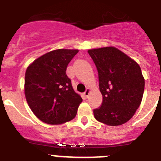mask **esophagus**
I'll return each mask as SVG.
<instances>
[{"label":"esophagus","instance_id":"obj_1","mask_svg":"<svg viewBox=\"0 0 161 161\" xmlns=\"http://www.w3.org/2000/svg\"><path fill=\"white\" fill-rule=\"evenodd\" d=\"M90 90L89 88H87L86 90V91L84 92V95H85V97H89V94H90Z\"/></svg>","mask_w":161,"mask_h":161}]
</instances>
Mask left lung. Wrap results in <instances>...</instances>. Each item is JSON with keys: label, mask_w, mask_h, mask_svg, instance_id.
Instances as JSON below:
<instances>
[{"label": "left lung", "mask_w": 161, "mask_h": 161, "mask_svg": "<svg viewBox=\"0 0 161 161\" xmlns=\"http://www.w3.org/2000/svg\"><path fill=\"white\" fill-rule=\"evenodd\" d=\"M98 72L103 100L95 119L108 126L122 125L135 115L142 99L145 79L139 65L115 47L88 50Z\"/></svg>", "instance_id": "1"}]
</instances>
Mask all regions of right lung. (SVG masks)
<instances>
[{"label":"right lung","mask_w":161,"mask_h":161,"mask_svg":"<svg viewBox=\"0 0 161 161\" xmlns=\"http://www.w3.org/2000/svg\"><path fill=\"white\" fill-rule=\"evenodd\" d=\"M77 49H57L34 60L25 74V96L34 115L48 124L73 119L82 97L74 91L66 75Z\"/></svg>","instance_id":"1"}]
</instances>
